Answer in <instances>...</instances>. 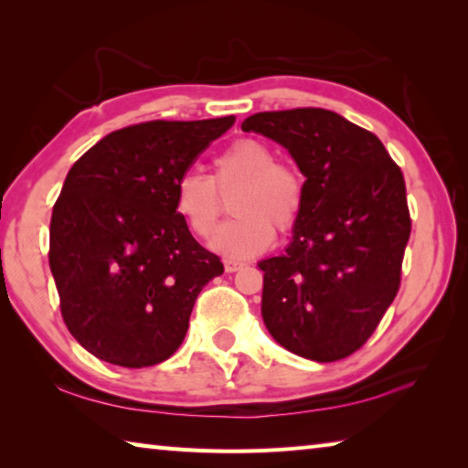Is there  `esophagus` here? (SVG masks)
I'll use <instances>...</instances> for the list:
<instances>
[{
	"label": "esophagus",
	"instance_id": "obj_1",
	"mask_svg": "<svg viewBox=\"0 0 468 468\" xmlns=\"http://www.w3.org/2000/svg\"><path fill=\"white\" fill-rule=\"evenodd\" d=\"M245 264L243 262H237V260H225V271L227 272H237V271H241Z\"/></svg>",
	"mask_w": 468,
	"mask_h": 468
}]
</instances>
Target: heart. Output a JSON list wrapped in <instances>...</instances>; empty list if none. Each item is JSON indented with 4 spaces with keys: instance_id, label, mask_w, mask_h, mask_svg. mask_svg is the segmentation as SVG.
<instances>
[{
    "instance_id": "1",
    "label": "heart",
    "mask_w": 468,
    "mask_h": 468,
    "mask_svg": "<svg viewBox=\"0 0 468 468\" xmlns=\"http://www.w3.org/2000/svg\"><path fill=\"white\" fill-rule=\"evenodd\" d=\"M274 148L256 138H241L215 158V177L186 171L176 184V210L196 237H208L223 212L220 192L237 187L233 220L212 237L210 245L233 260L258 256L274 241V229L291 231L303 210L301 173L274 161Z\"/></svg>"
}]
</instances>
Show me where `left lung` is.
<instances>
[{
  "instance_id": "left-lung-1",
  "label": "left lung",
  "mask_w": 468,
  "mask_h": 468,
  "mask_svg": "<svg viewBox=\"0 0 468 468\" xmlns=\"http://www.w3.org/2000/svg\"><path fill=\"white\" fill-rule=\"evenodd\" d=\"M241 130L279 142L305 176L291 243L258 264L266 328L299 357L345 359L374 335L400 287L410 235L402 171L378 136L335 111H266Z\"/></svg>"
}]
</instances>
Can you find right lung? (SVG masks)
I'll list each match as a JSON object with an SVG mask.
<instances>
[{
    "instance_id": "1",
    "label": "right lung",
    "mask_w": 468,
    "mask_h": 468,
    "mask_svg": "<svg viewBox=\"0 0 468 468\" xmlns=\"http://www.w3.org/2000/svg\"><path fill=\"white\" fill-rule=\"evenodd\" d=\"M235 117L146 122L78 158L53 206L49 266L63 322L86 351L122 367L169 359L223 262L176 210V184Z\"/></svg>"
}]
</instances>
